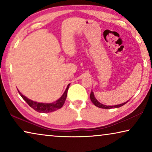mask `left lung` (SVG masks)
I'll use <instances>...</instances> for the list:
<instances>
[{
    "label": "left lung",
    "instance_id": "1",
    "mask_svg": "<svg viewBox=\"0 0 152 152\" xmlns=\"http://www.w3.org/2000/svg\"><path fill=\"white\" fill-rule=\"evenodd\" d=\"M90 98H91V102H92L94 104L95 106H96V107H99V108H101V109H113V108H119L120 107H122V106L124 105V104H126L129 102V100H128L127 102H126L120 104L114 105V106H107V105H104V104H103L99 102L97 100V99L95 97L94 93H93V91H91V93Z\"/></svg>",
    "mask_w": 152,
    "mask_h": 152
}]
</instances>
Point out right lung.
I'll list each match as a JSON object with an SVG mask.
<instances>
[{"instance_id": "add662e5", "label": "right lung", "mask_w": 152, "mask_h": 152, "mask_svg": "<svg viewBox=\"0 0 152 152\" xmlns=\"http://www.w3.org/2000/svg\"><path fill=\"white\" fill-rule=\"evenodd\" d=\"M70 84L68 85L67 88H66L65 92L64 93V94L61 95V97L57 99V101L54 102L52 103H43V102H38L33 101L32 99L28 98V97L25 96L20 92L19 91L18 93L20 96L22 97V98L28 104V105L30 107H32L33 109H34L35 111L39 113H50V112H53L57 111V110L61 109L63 107L64 102H65L66 97H67V92L68 89L69 88Z\"/></svg>"}]
</instances>
